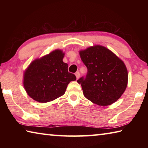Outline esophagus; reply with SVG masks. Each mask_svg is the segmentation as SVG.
I'll list each match as a JSON object with an SVG mask.
<instances>
[{"mask_svg": "<svg viewBox=\"0 0 148 148\" xmlns=\"http://www.w3.org/2000/svg\"><path fill=\"white\" fill-rule=\"evenodd\" d=\"M75 75H76V78H77V79H78L79 77V76H80L79 72H76V74H75Z\"/></svg>", "mask_w": 148, "mask_h": 148, "instance_id": "obj_1", "label": "esophagus"}]
</instances>
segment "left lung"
I'll list each match as a JSON object with an SVG mask.
<instances>
[{
    "label": "left lung",
    "instance_id": "obj_1",
    "mask_svg": "<svg viewBox=\"0 0 148 148\" xmlns=\"http://www.w3.org/2000/svg\"><path fill=\"white\" fill-rule=\"evenodd\" d=\"M87 69L86 76L77 80L85 97L100 106H107L118 100L125 91L128 72L121 59L101 46L90 47L79 52Z\"/></svg>",
    "mask_w": 148,
    "mask_h": 148
}]
</instances>
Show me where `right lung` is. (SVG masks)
Wrapping results in <instances>:
<instances>
[{"mask_svg":"<svg viewBox=\"0 0 148 148\" xmlns=\"http://www.w3.org/2000/svg\"><path fill=\"white\" fill-rule=\"evenodd\" d=\"M64 53L55 50L30 64L24 74L23 85L34 101L47 102L63 95L68 84L76 79L68 71V64L62 61Z\"/></svg>","mask_w":148,"mask_h":148,"instance_id":"add662e5","label":"right lung"}]
</instances>
